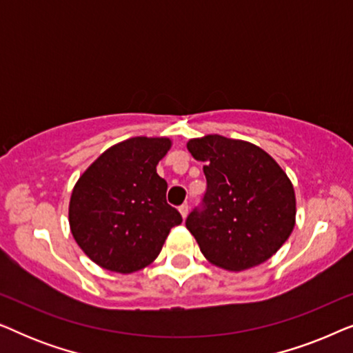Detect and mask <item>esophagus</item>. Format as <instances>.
Returning a JSON list of instances; mask_svg holds the SVG:
<instances>
[{
	"label": "esophagus",
	"instance_id": "obj_1",
	"mask_svg": "<svg viewBox=\"0 0 353 353\" xmlns=\"http://www.w3.org/2000/svg\"><path fill=\"white\" fill-rule=\"evenodd\" d=\"M178 210H180V214H181V216H183V220H185L186 216H188V212H190V207H188V204H183Z\"/></svg>",
	"mask_w": 353,
	"mask_h": 353
}]
</instances>
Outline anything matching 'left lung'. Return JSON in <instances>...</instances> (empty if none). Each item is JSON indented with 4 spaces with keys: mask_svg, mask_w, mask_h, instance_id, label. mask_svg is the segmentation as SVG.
<instances>
[{
    "mask_svg": "<svg viewBox=\"0 0 353 353\" xmlns=\"http://www.w3.org/2000/svg\"><path fill=\"white\" fill-rule=\"evenodd\" d=\"M204 162L205 209L191 212L186 228L215 267L244 272L267 262L296 226V192L281 165L243 139L205 134L186 143Z\"/></svg>",
    "mask_w": 353,
    "mask_h": 353,
    "instance_id": "1",
    "label": "left lung"
}]
</instances>
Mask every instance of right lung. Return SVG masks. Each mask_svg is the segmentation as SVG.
Segmentation results:
<instances>
[{
  "label": "right lung",
  "instance_id": "add662e5",
  "mask_svg": "<svg viewBox=\"0 0 353 353\" xmlns=\"http://www.w3.org/2000/svg\"><path fill=\"white\" fill-rule=\"evenodd\" d=\"M167 137H134L101 154L77 180L69 202L70 233L101 268L133 273L151 265L181 215L167 204L157 163Z\"/></svg>",
  "mask_w": 353,
  "mask_h": 353
}]
</instances>
